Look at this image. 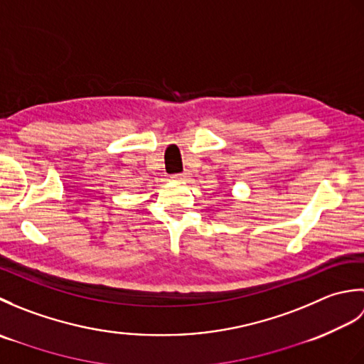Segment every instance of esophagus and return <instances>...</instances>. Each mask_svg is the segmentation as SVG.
Masks as SVG:
<instances>
[{"instance_id":"esophagus-1","label":"esophagus","mask_w":364,"mask_h":364,"mask_svg":"<svg viewBox=\"0 0 364 364\" xmlns=\"http://www.w3.org/2000/svg\"><path fill=\"white\" fill-rule=\"evenodd\" d=\"M173 178H175L176 181H183V183H186V181H189V180H191V173H189V172L176 173V175H173Z\"/></svg>"}]
</instances>
